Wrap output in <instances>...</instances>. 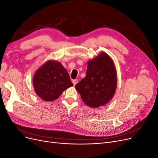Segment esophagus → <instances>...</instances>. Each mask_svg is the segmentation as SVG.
<instances>
[{"mask_svg": "<svg viewBox=\"0 0 158 158\" xmlns=\"http://www.w3.org/2000/svg\"><path fill=\"white\" fill-rule=\"evenodd\" d=\"M78 82V79H75V80H73V84L75 85L76 84H77Z\"/></svg>", "mask_w": 158, "mask_h": 158, "instance_id": "1", "label": "esophagus"}]
</instances>
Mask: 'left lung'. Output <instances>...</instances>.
Here are the masks:
<instances>
[{
	"label": "left lung",
	"mask_w": 158,
	"mask_h": 158,
	"mask_svg": "<svg viewBox=\"0 0 158 158\" xmlns=\"http://www.w3.org/2000/svg\"><path fill=\"white\" fill-rule=\"evenodd\" d=\"M83 102L90 107L108 103L117 88V72L111 59L106 52L88 63L86 75L75 85Z\"/></svg>",
	"instance_id": "1"
}]
</instances>
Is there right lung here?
<instances>
[{
  "instance_id": "right-lung-1",
  "label": "right lung",
  "mask_w": 158,
  "mask_h": 158,
  "mask_svg": "<svg viewBox=\"0 0 158 158\" xmlns=\"http://www.w3.org/2000/svg\"><path fill=\"white\" fill-rule=\"evenodd\" d=\"M35 92L42 99L51 102L73 86L68 72L59 62L49 60L37 70L33 79Z\"/></svg>"
}]
</instances>
